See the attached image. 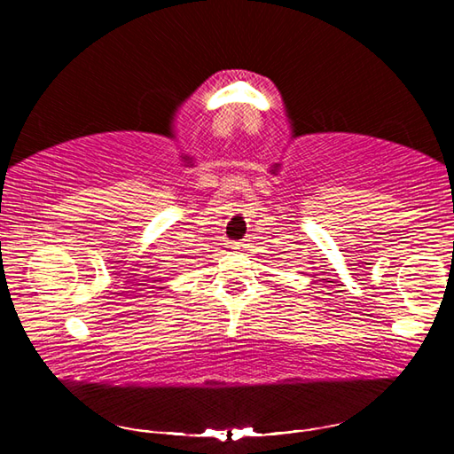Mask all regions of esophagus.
I'll return each instance as SVG.
<instances>
[{
	"label": "esophagus",
	"instance_id": "obj_1",
	"mask_svg": "<svg viewBox=\"0 0 454 454\" xmlns=\"http://www.w3.org/2000/svg\"><path fill=\"white\" fill-rule=\"evenodd\" d=\"M232 248H234V250H244V248H246V244H244V242H234V244H232Z\"/></svg>",
	"mask_w": 454,
	"mask_h": 454
}]
</instances>
